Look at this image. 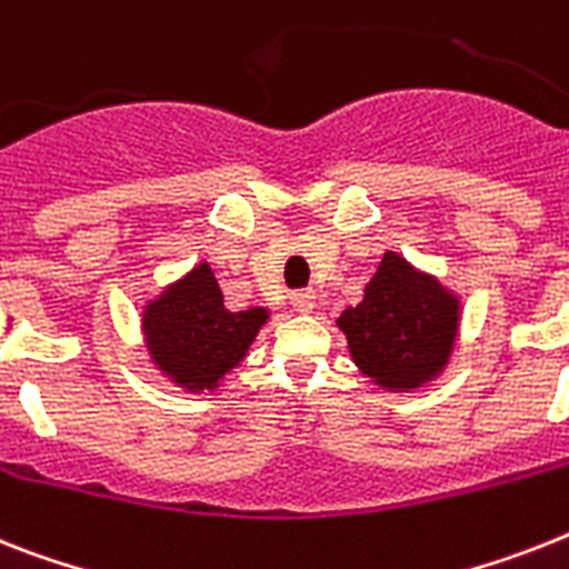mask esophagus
<instances>
[{"label": "esophagus", "instance_id": "1", "mask_svg": "<svg viewBox=\"0 0 569 569\" xmlns=\"http://www.w3.org/2000/svg\"><path fill=\"white\" fill-rule=\"evenodd\" d=\"M290 305H293L296 313H311L317 308V296H313V290H296V293H290Z\"/></svg>", "mask_w": 569, "mask_h": 569}]
</instances>
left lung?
Returning <instances> with one entry per match:
<instances>
[{
    "mask_svg": "<svg viewBox=\"0 0 569 569\" xmlns=\"http://www.w3.org/2000/svg\"><path fill=\"white\" fill-rule=\"evenodd\" d=\"M462 326V299L433 273L387 250L363 299L337 317L349 355L375 387L416 392L450 366Z\"/></svg>",
    "mask_w": 569,
    "mask_h": 569,
    "instance_id": "left-lung-1",
    "label": "left lung"
}]
</instances>
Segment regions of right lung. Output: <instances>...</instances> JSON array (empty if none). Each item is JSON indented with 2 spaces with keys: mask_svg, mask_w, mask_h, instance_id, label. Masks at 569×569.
Wrapping results in <instances>:
<instances>
[{
  "mask_svg": "<svg viewBox=\"0 0 569 569\" xmlns=\"http://www.w3.org/2000/svg\"><path fill=\"white\" fill-rule=\"evenodd\" d=\"M270 308L229 311L211 264L200 258L180 279L144 299L142 340L148 360L182 392H218L232 369L247 360Z\"/></svg>",
  "mask_w": 569,
  "mask_h": 569,
  "instance_id": "right-lung-1",
  "label": "right lung"
}]
</instances>
